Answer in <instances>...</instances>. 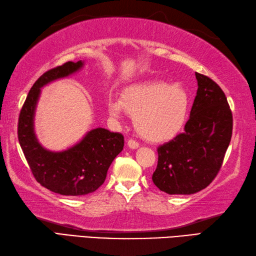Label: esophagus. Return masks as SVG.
I'll list each match as a JSON object with an SVG mask.
<instances>
[{"mask_svg":"<svg viewBox=\"0 0 256 256\" xmlns=\"http://www.w3.org/2000/svg\"><path fill=\"white\" fill-rule=\"evenodd\" d=\"M128 144V146L130 148V149H137V148H139V144L136 140H134V139L128 140V144Z\"/></svg>","mask_w":256,"mask_h":256,"instance_id":"esophagus-1","label":"esophagus"}]
</instances>
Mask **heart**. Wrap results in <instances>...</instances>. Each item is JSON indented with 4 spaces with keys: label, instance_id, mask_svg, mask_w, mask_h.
Listing matches in <instances>:
<instances>
[{
    "label": "heart",
    "instance_id": "obj_1",
    "mask_svg": "<svg viewBox=\"0 0 256 256\" xmlns=\"http://www.w3.org/2000/svg\"><path fill=\"white\" fill-rule=\"evenodd\" d=\"M188 107L186 90L164 81L134 85L124 93L120 102H108L110 117L120 120L124 110L128 112L134 116L139 134L151 142L173 139L183 127Z\"/></svg>",
    "mask_w": 256,
    "mask_h": 256
}]
</instances>
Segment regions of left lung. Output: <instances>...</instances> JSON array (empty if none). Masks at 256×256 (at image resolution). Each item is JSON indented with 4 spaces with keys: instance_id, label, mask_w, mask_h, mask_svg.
Masks as SVG:
<instances>
[{
    "instance_id": "1",
    "label": "left lung",
    "mask_w": 256,
    "mask_h": 256,
    "mask_svg": "<svg viewBox=\"0 0 256 256\" xmlns=\"http://www.w3.org/2000/svg\"><path fill=\"white\" fill-rule=\"evenodd\" d=\"M197 93L184 132L158 148L152 180L170 195H190L212 183L222 166L232 136V112L224 90L195 73Z\"/></svg>"
}]
</instances>
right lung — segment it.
<instances>
[{"label": "right lung", "instance_id": "right-lung-1", "mask_svg": "<svg viewBox=\"0 0 256 256\" xmlns=\"http://www.w3.org/2000/svg\"><path fill=\"white\" fill-rule=\"evenodd\" d=\"M83 64L81 60L69 61L44 72L30 88L18 118V141L32 175L42 186L64 196L88 195L98 190L124 148V136L105 128L90 130L80 142L64 151H49L38 142L34 117L40 88L73 74Z\"/></svg>", "mask_w": 256, "mask_h": 256}]
</instances>
